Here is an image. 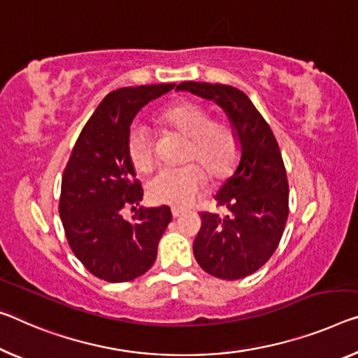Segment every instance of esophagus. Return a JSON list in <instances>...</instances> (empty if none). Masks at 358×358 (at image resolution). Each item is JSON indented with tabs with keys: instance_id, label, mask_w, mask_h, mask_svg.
I'll use <instances>...</instances> for the list:
<instances>
[{
	"instance_id": "obj_1",
	"label": "esophagus",
	"mask_w": 358,
	"mask_h": 358,
	"mask_svg": "<svg viewBox=\"0 0 358 358\" xmlns=\"http://www.w3.org/2000/svg\"><path fill=\"white\" fill-rule=\"evenodd\" d=\"M171 213H173V217H174V219H178V217L182 216V214H184V210H180V208H173Z\"/></svg>"
}]
</instances>
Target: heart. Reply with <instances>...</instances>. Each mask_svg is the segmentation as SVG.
I'll return each instance as SVG.
<instances>
[{"label": "heart", "mask_w": 358, "mask_h": 358, "mask_svg": "<svg viewBox=\"0 0 358 358\" xmlns=\"http://www.w3.org/2000/svg\"><path fill=\"white\" fill-rule=\"evenodd\" d=\"M162 123L190 139L187 162H196L210 179L222 180L238 163L240 141L232 124L211 120V112L194 101H178L160 113ZM128 157L137 173L155 166V152L148 129L134 126L128 134ZM199 166V167H200ZM195 163L180 169H164L147 185L148 200L155 205L189 206L206 185V174Z\"/></svg>", "instance_id": "heart-1"}]
</instances>
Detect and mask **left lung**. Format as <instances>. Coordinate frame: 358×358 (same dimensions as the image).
<instances>
[{"label": "left lung", "mask_w": 358, "mask_h": 358, "mask_svg": "<svg viewBox=\"0 0 358 358\" xmlns=\"http://www.w3.org/2000/svg\"><path fill=\"white\" fill-rule=\"evenodd\" d=\"M176 90L216 102L238 134L240 163L214 196L227 213H200L194 256L213 277L245 278L271 259L288 219V179L277 139L250 97L234 86L184 81Z\"/></svg>", "instance_id": "8db88e82"}]
</instances>
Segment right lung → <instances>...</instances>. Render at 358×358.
I'll use <instances>...</instances> for the list:
<instances>
[{"label":"right lung","mask_w":358,"mask_h":358,"mask_svg":"<svg viewBox=\"0 0 358 358\" xmlns=\"http://www.w3.org/2000/svg\"><path fill=\"white\" fill-rule=\"evenodd\" d=\"M174 85L122 87L99 103L71 150L62 176L59 214L73 255L94 277L131 282L157 259L158 241L171 222L166 205L139 208L144 190L128 157L129 126L139 110Z\"/></svg>","instance_id":"obj_1"}]
</instances>
